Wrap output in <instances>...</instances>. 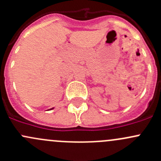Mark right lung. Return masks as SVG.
<instances>
[{
	"instance_id": "add662e5",
	"label": "right lung",
	"mask_w": 161,
	"mask_h": 161,
	"mask_svg": "<svg viewBox=\"0 0 161 161\" xmlns=\"http://www.w3.org/2000/svg\"><path fill=\"white\" fill-rule=\"evenodd\" d=\"M53 108H50V109H49V110H53ZM49 110H48V111H49Z\"/></svg>"
}]
</instances>
